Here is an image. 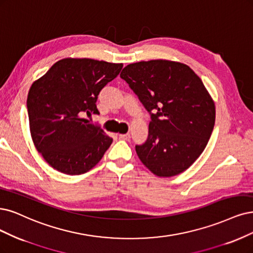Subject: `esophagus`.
Listing matches in <instances>:
<instances>
[{
    "mask_svg": "<svg viewBox=\"0 0 253 253\" xmlns=\"http://www.w3.org/2000/svg\"><path fill=\"white\" fill-rule=\"evenodd\" d=\"M119 138L123 139V140H128V139L130 138V135H129V133H126V134H119Z\"/></svg>",
    "mask_w": 253,
    "mask_h": 253,
    "instance_id": "1",
    "label": "esophagus"
}]
</instances>
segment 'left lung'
Listing matches in <instances>:
<instances>
[{"label": "left lung", "mask_w": 253, "mask_h": 253, "mask_svg": "<svg viewBox=\"0 0 253 253\" xmlns=\"http://www.w3.org/2000/svg\"><path fill=\"white\" fill-rule=\"evenodd\" d=\"M120 77L151 114L146 141L136 145L139 159L158 177L187 169L206 147L215 120L201 78L187 65L167 59L129 64Z\"/></svg>", "instance_id": "1"}]
</instances>
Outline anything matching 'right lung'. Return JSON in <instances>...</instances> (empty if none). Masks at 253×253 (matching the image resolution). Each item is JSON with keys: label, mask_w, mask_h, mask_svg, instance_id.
Returning a JSON list of instances; mask_svg holds the SVG:
<instances>
[{"label": "right lung", "mask_w": 253, "mask_h": 253, "mask_svg": "<svg viewBox=\"0 0 253 253\" xmlns=\"http://www.w3.org/2000/svg\"><path fill=\"white\" fill-rule=\"evenodd\" d=\"M123 67L91 58H64L32 84L27 97L30 133L50 167L81 175L101 160L113 139L85 115L99 114L98 94Z\"/></svg>", "instance_id": "obj_1"}]
</instances>
